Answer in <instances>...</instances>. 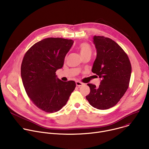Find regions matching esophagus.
<instances>
[{
	"mask_svg": "<svg viewBox=\"0 0 149 149\" xmlns=\"http://www.w3.org/2000/svg\"><path fill=\"white\" fill-rule=\"evenodd\" d=\"M76 85H77V86H78V87H81V86H82L83 83H82V82H79V81H76Z\"/></svg>",
	"mask_w": 149,
	"mask_h": 149,
	"instance_id": "1",
	"label": "esophagus"
}]
</instances>
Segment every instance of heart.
I'll return each mask as SVG.
<instances>
[{"label":"heart","mask_w":149,"mask_h":149,"mask_svg":"<svg viewBox=\"0 0 149 149\" xmlns=\"http://www.w3.org/2000/svg\"><path fill=\"white\" fill-rule=\"evenodd\" d=\"M78 48L79 50V53L81 56H84L87 55H91L92 49L90 45L86 42H83L79 45Z\"/></svg>","instance_id":"heart-1"}]
</instances>
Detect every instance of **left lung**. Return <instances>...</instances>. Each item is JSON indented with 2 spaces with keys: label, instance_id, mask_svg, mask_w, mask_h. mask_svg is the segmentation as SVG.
Returning a JSON list of instances; mask_svg holds the SVG:
<instances>
[{
  "label": "left lung",
  "instance_id": "left-lung-1",
  "mask_svg": "<svg viewBox=\"0 0 149 149\" xmlns=\"http://www.w3.org/2000/svg\"><path fill=\"white\" fill-rule=\"evenodd\" d=\"M97 51L92 72L101 79L98 87L88 84L90 93L86 98L93 107L107 110L120 100L129 87L132 66L128 56L111 39L94 36Z\"/></svg>",
  "mask_w": 149,
  "mask_h": 149
}]
</instances>
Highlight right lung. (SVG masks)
<instances>
[{
    "instance_id": "obj_1",
    "label": "right lung",
    "mask_w": 149,
    "mask_h": 149,
    "mask_svg": "<svg viewBox=\"0 0 149 149\" xmlns=\"http://www.w3.org/2000/svg\"><path fill=\"white\" fill-rule=\"evenodd\" d=\"M74 41L61 38L41 40L26 52L21 65V78L29 98L40 110L54 113L64 106L76 84L56 75Z\"/></svg>"
}]
</instances>
